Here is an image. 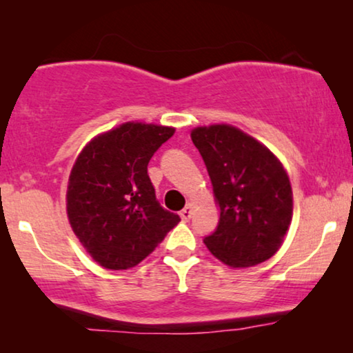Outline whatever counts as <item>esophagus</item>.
<instances>
[{"label": "esophagus", "instance_id": "obj_1", "mask_svg": "<svg viewBox=\"0 0 353 353\" xmlns=\"http://www.w3.org/2000/svg\"><path fill=\"white\" fill-rule=\"evenodd\" d=\"M191 215H192V205L191 204H188L185 209H183L181 212H180V216H181V220H185V221H188L191 219Z\"/></svg>", "mask_w": 353, "mask_h": 353}]
</instances>
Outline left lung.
<instances>
[{
  "instance_id": "obj_1",
  "label": "left lung",
  "mask_w": 353,
  "mask_h": 353,
  "mask_svg": "<svg viewBox=\"0 0 353 353\" xmlns=\"http://www.w3.org/2000/svg\"><path fill=\"white\" fill-rule=\"evenodd\" d=\"M220 205L207 249L233 268L254 267L279 249L292 219V190L281 162L263 144L230 125L191 132Z\"/></svg>"
}]
</instances>
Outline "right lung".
<instances>
[{
	"label": "right lung",
	"mask_w": 353,
	"mask_h": 353,
	"mask_svg": "<svg viewBox=\"0 0 353 353\" xmlns=\"http://www.w3.org/2000/svg\"><path fill=\"white\" fill-rule=\"evenodd\" d=\"M173 133L170 127L128 122L99 134L77 159L67 215L77 238L104 268L138 265L180 221L157 201L148 175L154 152Z\"/></svg>",
	"instance_id": "add662e5"
}]
</instances>
